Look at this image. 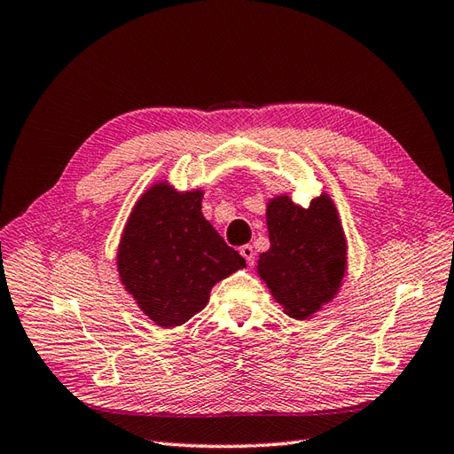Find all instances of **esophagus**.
Segmentation results:
<instances>
[{
  "instance_id": "1",
  "label": "esophagus",
  "mask_w": 454,
  "mask_h": 454,
  "mask_svg": "<svg viewBox=\"0 0 454 454\" xmlns=\"http://www.w3.org/2000/svg\"><path fill=\"white\" fill-rule=\"evenodd\" d=\"M239 253H241V257L247 261V264H253V262H254V251H253L251 246H241V247H239Z\"/></svg>"
}]
</instances>
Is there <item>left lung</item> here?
I'll return each mask as SVG.
<instances>
[{"label":"left lung","instance_id":"1","mask_svg":"<svg viewBox=\"0 0 454 454\" xmlns=\"http://www.w3.org/2000/svg\"><path fill=\"white\" fill-rule=\"evenodd\" d=\"M270 249L259 254V276L286 315L303 320L338 294L345 276L347 246L330 197L303 208L289 197L266 207Z\"/></svg>","mask_w":454,"mask_h":454}]
</instances>
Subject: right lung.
Returning a JSON list of instances; mask_svg holds the SVG:
<instances>
[{
  "label": "right lung",
  "mask_w": 454,
  "mask_h": 454,
  "mask_svg": "<svg viewBox=\"0 0 454 454\" xmlns=\"http://www.w3.org/2000/svg\"><path fill=\"white\" fill-rule=\"evenodd\" d=\"M201 197L153 185L139 197L121 239L116 264L126 292L162 328L188 322L216 282L246 266L205 220Z\"/></svg>",
  "instance_id": "1"
}]
</instances>
